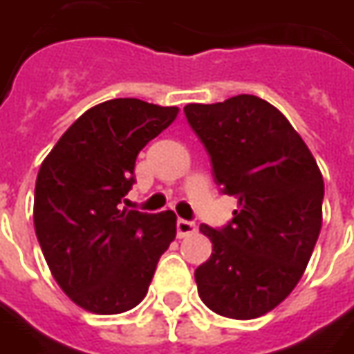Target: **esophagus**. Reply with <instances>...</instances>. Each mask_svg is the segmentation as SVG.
<instances>
[{"mask_svg": "<svg viewBox=\"0 0 354 354\" xmlns=\"http://www.w3.org/2000/svg\"><path fill=\"white\" fill-rule=\"evenodd\" d=\"M176 232L178 237H185V236H192L197 232V226H195V222H189V220L180 218L176 222Z\"/></svg>", "mask_w": 354, "mask_h": 354, "instance_id": "34e87169", "label": "esophagus"}]
</instances>
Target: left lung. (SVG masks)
<instances>
[{
  "label": "left lung",
  "mask_w": 354,
  "mask_h": 354,
  "mask_svg": "<svg viewBox=\"0 0 354 354\" xmlns=\"http://www.w3.org/2000/svg\"><path fill=\"white\" fill-rule=\"evenodd\" d=\"M184 113L216 184L237 199L226 228H199L212 253L195 270L197 291L212 313L253 320L288 297L310 261L322 228V172L288 118L257 95L189 103Z\"/></svg>",
  "instance_id": "obj_1"
}]
</instances>
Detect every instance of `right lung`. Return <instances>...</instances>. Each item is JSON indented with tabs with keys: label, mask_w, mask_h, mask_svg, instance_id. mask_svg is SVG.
I'll return each instance as SVG.
<instances>
[{
	"label": "right lung",
	"mask_w": 354,
	"mask_h": 354,
	"mask_svg": "<svg viewBox=\"0 0 354 354\" xmlns=\"http://www.w3.org/2000/svg\"><path fill=\"white\" fill-rule=\"evenodd\" d=\"M178 107L134 97L103 101L78 118L39 167L34 228L65 295L93 315H120L147 295L176 214L120 209L138 153L167 130Z\"/></svg>",
	"instance_id": "obj_1"
}]
</instances>
